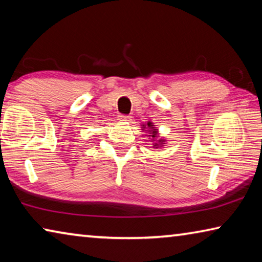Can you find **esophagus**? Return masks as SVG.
<instances>
[{"label": "esophagus", "mask_w": 262, "mask_h": 262, "mask_svg": "<svg viewBox=\"0 0 262 262\" xmlns=\"http://www.w3.org/2000/svg\"><path fill=\"white\" fill-rule=\"evenodd\" d=\"M119 119H120L121 121H129L130 120V117H129V115L121 114V115H119Z\"/></svg>", "instance_id": "1"}]
</instances>
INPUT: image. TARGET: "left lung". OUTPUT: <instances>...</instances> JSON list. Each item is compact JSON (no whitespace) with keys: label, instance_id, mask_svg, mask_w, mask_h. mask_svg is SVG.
Wrapping results in <instances>:
<instances>
[{"label":"left lung","instance_id":"obj_1","mask_svg":"<svg viewBox=\"0 0 262 262\" xmlns=\"http://www.w3.org/2000/svg\"><path fill=\"white\" fill-rule=\"evenodd\" d=\"M143 127H145V126H143ZM148 128L150 129V130H148V132H150V135H148V136H151L152 140H156V137H157V129H156V128L154 127V125H152L151 122H148ZM143 129H144V128H143ZM164 142H165V140H164V139L157 140V142H155L154 148L162 147V145L164 144Z\"/></svg>","mask_w":262,"mask_h":262}]
</instances>
